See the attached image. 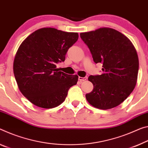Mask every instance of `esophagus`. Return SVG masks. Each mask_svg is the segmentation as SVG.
I'll list each match as a JSON object with an SVG mask.
<instances>
[{"instance_id": "esophagus-1", "label": "esophagus", "mask_w": 148, "mask_h": 148, "mask_svg": "<svg viewBox=\"0 0 148 148\" xmlns=\"http://www.w3.org/2000/svg\"><path fill=\"white\" fill-rule=\"evenodd\" d=\"M87 76H85V77H80L79 76L78 77V79L79 80V82H83V81H85L87 79Z\"/></svg>"}]
</instances>
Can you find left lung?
<instances>
[{
    "instance_id": "left-lung-1",
    "label": "left lung",
    "mask_w": 148,
    "mask_h": 148,
    "mask_svg": "<svg viewBox=\"0 0 148 148\" xmlns=\"http://www.w3.org/2000/svg\"><path fill=\"white\" fill-rule=\"evenodd\" d=\"M80 37L94 62L103 64L101 74L89 76L93 89L86 95L87 101L100 109L118 106L136 84L139 60L135 47L125 35L109 27L81 33Z\"/></svg>"
}]
</instances>
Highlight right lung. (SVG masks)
<instances>
[{
  "mask_svg": "<svg viewBox=\"0 0 148 148\" xmlns=\"http://www.w3.org/2000/svg\"><path fill=\"white\" fill-rule=\"evenodd\" d=\"M78 39V33L45 27L32 33L20 45L14 74L20 91L33 104L45 109L57 107L77 84V75L59 71L56 64L64 61L68 50Z\"/></svg>",
  "mask_w": 148,
  "mask_h": 148,
  "instance_id": "1",
  "label": "right lung"
}]
</instances>
